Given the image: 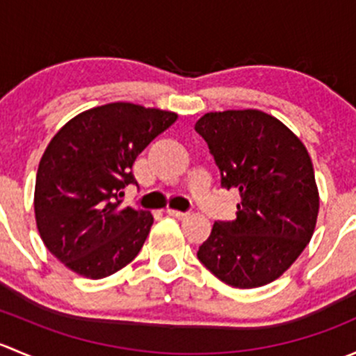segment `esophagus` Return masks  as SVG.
I'll return each instance as SVG.
<instances>
[{
	"label": "esophagus",
	"mask_w": 356,
	"mask_h": 356,
	"mask_svg": "<svg viewBox=\"0 0 356 356\" xmlns=\"http://www.w3.org/2000/svg\"><path fill=\"white\" fill-rule=\"evenodd\" d=\"M167 213L170 215V217H175V218H186L188 217V211H179V210H174V208H167Z\"/></svg>",
	"instance_id": "1"
}]
</instances>
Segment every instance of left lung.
<instances>
[{"label":"left lung","instance_id":"1","mask_svg":"<svg viewBox=\"0 0 356 356\" xmlns=\"http://www.w3.org/2000/svg\"><path fill=\"white\" fill-rule=\"evenodd\" d=\"M195 131L220 170V186L236 189V220H217L198 260L239 289L281 277L310 243L318 213L314 167L303 143L260 110L204 113Z\"/></svg>","mask_w":356,"mask_h":356}]
</instances>
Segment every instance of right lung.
<instances>
[{
  "label": "right lung",
  "instance_id": "right-lung-1",
  "mask_svg": "<svg viewBox=\"0 0 356 356\" xmlns=\"http://www.w3.org/2000/svg\"><path fill=\"white\" fill-rule=\"evenodd\" d=\"M175 120L172 111L108 103L51 139L35 177V222L46 248L75 274L102 279L138 257L153 215L124 207V188L138 184L136 158Z\"/></svg>",
  "mask_w": 356,
  "mask_h": 356
}]
</instances>
